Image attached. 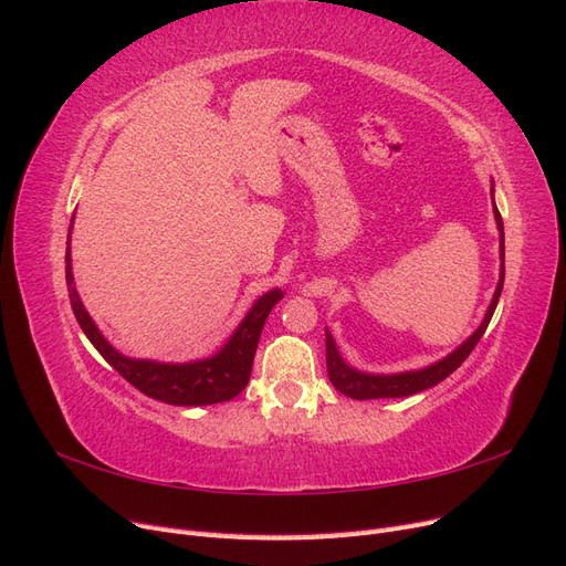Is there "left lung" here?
Wrapping results in <instances>:
<instances>
[{
    "label": "left lung",
    "mask_w": 566,
    "mask_h": 566,
    "mask_svg": "<svg viewBox=\"0 0 566 566\" xmlns=\"http://www.w3.org/2000/svg\"><path fill=\"white\" fill-rule=\"evenodd\" d=\"M493 214H495V221H499V229H501V262H503L501 264V281H499V287H495V295L491 300L489 312H486L482 325L474 331V335L462 342V345L453 354L441 358V361L434 366H427L422 370H410V373H397V375H368V373H358L342 361L333 335L325 331V364H328V378L337 391H342L349 399H358V401L410 397V394H418L422 389L434 387L441 380H447L449 375L462 361H465V358L472 354V349L476 347V342L482 339L484 331L489 328V321L495 312V304H499L503 279H505V235H503V219H501L499 208H495V202H493Z\"/></svg>",
    "instance_id": "1"
}]
</instances>
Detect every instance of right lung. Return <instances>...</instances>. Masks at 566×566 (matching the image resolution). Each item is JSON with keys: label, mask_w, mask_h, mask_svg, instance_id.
<instances>
[{"label": "right lung", "mask_w": 566, "mask_h": 566, "mask_svg": "<svg viewBox=\"0 0 566 566\" xmlns=\"http://www.w3.org/2000/svg\"><path fill=\"white\" fill-rule=\"evenodd\" d=\"M65 283L80 328L90 337L98 354L104 356L129 385L144 391L146 397L172 406H208L238 397L250 380L254 352L256 345H260V335L266 316L271 314L273 306L279 304V300H283L281 290H269L266 295L256 300L250 314L243 318L241 325H238V331L224 345V349L214 354L212 358H202V361L193 364H156L136 361V358L117 354L104 339V335L98 333L90 314L84 312V306L77 297V290L73 285L71 248L65 250Z\"/></svg>", "instance_id": "1"}]
</instances>
